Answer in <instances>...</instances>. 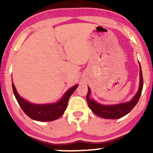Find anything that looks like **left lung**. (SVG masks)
Returning a JSON list of instances; mask_svg holds the SVG:
<instances>
[{
  "label": "left lung",
  "mask_w": 153,
  "mask_h": 153,
  "mask_svg": "<svg viewBox=\"0 0 153 153\" xmlns=\"http://www.w3.org/2000/svg\"><path fill=\"white\" fill-rule=\"evenodd\" d=\"M140 64V62H139ZM140 84L139 87V90L133 99L130 101L126 103H119L115 105H102L96 102L94 100L90 99L91 90L88 88V91L86 96L87 103L89 108L96 115L99 116L101 118L109 119H117L122 118L124 116L127 115L132 110V108L136 106L137 103L140 96H141L142 91L143 88V78L142 73L141 66L140 64Z\"/></svg>",
  "instance_id": "left-lung-1"
}]
</instances>
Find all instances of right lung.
<instances>
[{"label": "right lung", "instance_id": "1", "mask_svg": "<svg viewBox=\"0 0 153 153\" xmlns=\"http://www.w3.org/2000/svg\"><path fill=\"white\" fill-rule=\"evenodd\" d=\"M78 86V85H75L70 88L57 103L36 104L29 102L21 97L16 89L14 84L12 83L13 94L22 109L31 119L40 122H50L59 119L64 114L70 97Z\"/></svg>", "mask_w": 153, "mask_h": 153}]
</instances>
